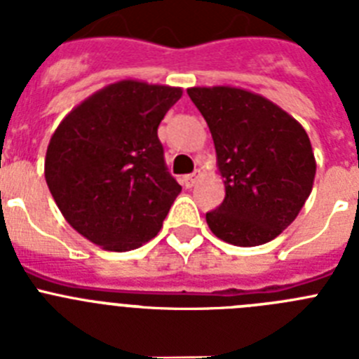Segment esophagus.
<instances>
[{"label":"esophagus","instance_id":"esophagus-1","mask_svg":"<svg viewBox=\"0 0 359 359\" xmlns=\"http://www.w3.org/2000/svg\"><path fill=\"white\" fill-rule=\"evenodd\" d=\"M199 176H201V170H194L192 174H187L185 177H183V183H185L187 189H190V187H194L196 182L199 180Z\"/></svg>","mask_w":359,"mask_h":359}]
</instances>
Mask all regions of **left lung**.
Masks as SVG:
<instances>
[{"mask_svg": "<svg viewBox=\"0 0 359 359\" xmlns=\"http://www.w3.org/2000/svg\"><path fill=\"white\" fill-rule=\"evenodd\" d=\"M207 120L224 180L223 203L207 212L212 233L236 246H259L286 230L315 182L309 136L277 104L252 91L189 88Z\"/></svg>", "mask_w": 359, "mask_h": 359, "instance_id": "1", "label": "left lung"}]
</instances>
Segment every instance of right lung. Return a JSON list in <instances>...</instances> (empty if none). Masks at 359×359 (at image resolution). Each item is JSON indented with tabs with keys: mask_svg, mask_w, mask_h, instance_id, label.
I'll list each match as a JSON object with an SVG mask.
<instances>
[{
	"mask_svg": "<svg viewBox=\"0 0 359 359\" xmlns=\"http://www.w3.org/2000/svg\"><path fill=\"white\" fill-rule=\"evenodd\" d=\"M182 93V88L120 81L59 123L44 177L66 221L88 241L129 252L160 231L182 187L165 165L158 126Z\"/></svg>",
	"mask_w": 359,
	"mask_h": 359,
	"instance_id": "obj_1",
	"label": "right lung"
}]
</instances>
